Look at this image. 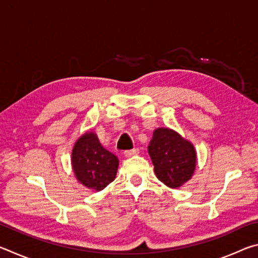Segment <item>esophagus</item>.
<instances>
[{
  "label": "esophagus",
  "instance_id": "esophagus-1",
  "mask_svg": "<svg viewBox=\"0 0 258 258\" xmlns=\"http://www.w3.org/2000/svg\"><path fill=\"white\" fill-rule=\"evenodd\" d=\"M139 154V149H132V150H126L124 152L125 157H133V156H137Z\"/></svg>",
  "mask_w": 258,
  "mask_h": 258
}]
</instances>
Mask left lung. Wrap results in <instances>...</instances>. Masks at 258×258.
Instances as JSON below:
<instances>
[{"label": "left lung", "instance_id": "8db88e82", "mask_svg": "<svg viewBox=\"0 0 258 258\" xmlns=\"http://www.w3.org/2000/svg\"><path fill=\"white\" fill-rule=\"evenodd\" d=\"M157 178L165 185L177 189L191 180L197 164L192 143L168 127H158L148 146Z\"/></svg>", "mask_w": 258, "mask_h": 258}]
</instances>
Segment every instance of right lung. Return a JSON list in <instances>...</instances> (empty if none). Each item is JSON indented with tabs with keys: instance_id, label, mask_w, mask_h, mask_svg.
<instances>
[{
	"instance_id": "1",
	"label": "right lung",
	"mask_w": 258,
	"mask_h": 258,
	"mask_svg": "<svg viewBox=\"0 0 258 258\" xmlns=\"http://www.w3.org/2000/svg\"><path fill=\"white\" fill-rule=\"evenodd\" d=\"M119 160L104 149L94 132L77 139L72 151V166L77 181L87 189L101 191L115 180Z\"/></svg>"
}]
</instances>
